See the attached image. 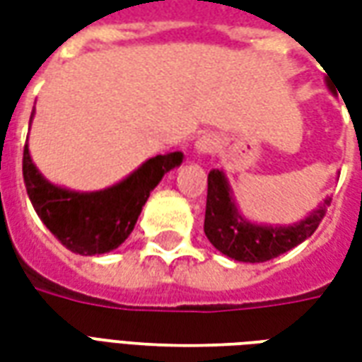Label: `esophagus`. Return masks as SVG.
<instances>
[{
  "label": "esophagus",
  "instance_id": "1",
  "mask_svg": "<svg viewBox=\"0 0 362 362\" xmlns=\"http://www.w3.org/2000/svg\"><path fill=\"white\" fill-rule=\"evenodd\" d=\"M217 147H219V141H217V137L211 134L202 135L196 141V151L199 155H211V153H215Z\"/></svg>",
  "mask_w": 362,
  "mask_h": 362
}]
</instances>
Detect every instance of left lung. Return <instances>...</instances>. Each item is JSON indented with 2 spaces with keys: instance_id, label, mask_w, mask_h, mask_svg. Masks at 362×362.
Instances as JSON below:
<instances>
[{
  "instance_id": "left-lung-1",
  "label": "left lung",
  "mask_w": 362,
  "mask_h": 362,
  "mask_svg": "<svg viewBox=\"0 0 362 362\" xmlns=\"http://www.w3.org/2000/svg\"><path fill=\"white\" fill-rule=\"evenodd\" d=\"M329 204L332 197H326L308 217H304L295 225H256L240 215L223 170L213 168L207 176L204 230L209 243L221 254L236 262L259 264L277 258L314 235Z\"/></svg>"
}]
</instances>
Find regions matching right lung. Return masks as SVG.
Masks as SVG:
<instances>
[{
    "label": "right lung",
    "mask_w": 362,
    "mask_h": 362,
    "mask_svg": "<svg viewBox=\"0 0 362 362\" xmlns=\"http://www.w3.org/2000/svg\"><path fill=\"white\" fill-rule=\"evenodd\" d=\"M182 158L180 151L157 155L110 188L74 192L46 180L25 145L23 178L30 204L52 235L67 250L96 256L118 248L132 235L149 194L168 170L180 166Z\"/></svg>",
    "instance_id": "obj_1"
}]
</instances>
